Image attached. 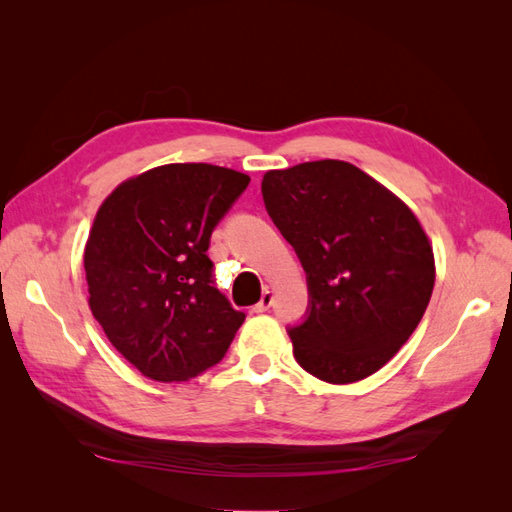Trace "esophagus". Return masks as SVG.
<instances>
[{
	"label": "esophagus",
	"instance_id": "esophagus-1",
	"mask_svg": "<svg viewBox=\"0 0 512 512\" xmlns=\"http://www.w3.org/2000/svg\"><path fill=\"white\" fill-rule=\"evenodd\" d=\"M271 303H273V290H269V288H265L262 290V297H260V301L256 303V312H267V309L271 307Z\"/></svg>",
	"mask_w": 512,
	"mask_h": 512
}]
</instances>
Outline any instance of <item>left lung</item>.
<instances>
[{"instance_id":"left-lung-1","label":"left lung","mask_w":512,"mask_h":512,"mask_svg":"<svg viewBox=\"0 0 512 512\" xmlns=\"http://www.w3.org/2000/svg\"><path fill=\"white\" fill-rule=\"evenodd\" d=\"M262 198L312 297L305 322L288 331L294 359L331 384L376 374L418 327L436 282L414 211L342 160L267 170Z\"/></svg>"}]
</instances>
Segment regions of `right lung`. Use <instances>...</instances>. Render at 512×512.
Here are the masks:
<instances>
[{"label": "right lung", "instance_id": "right-lung-1", "mask_svg": "<svg viewBox=\"0 0 512 512\" xmlns=\"http://www.w3.org/2000/svg\"><path fill=\"white\" fill-rule=\"evenodd\" d=\"M250 177L164 164L104 198L85 243L91 314L143 376L185 382L224 359L245 320L213 286L211 232Z\"/></svg>", "mask_w": 512, "mask_h": 512}]
</instances>
